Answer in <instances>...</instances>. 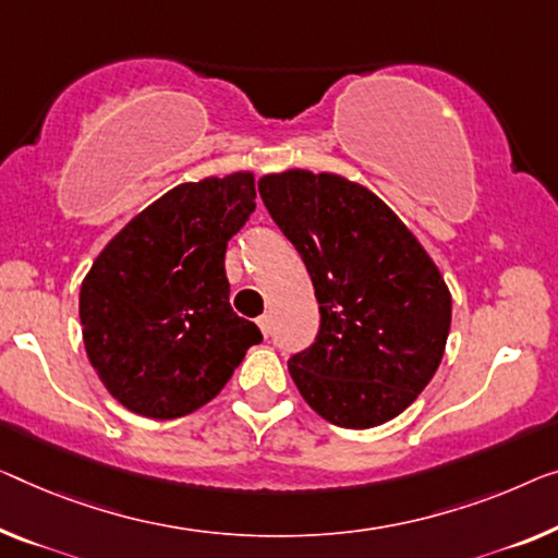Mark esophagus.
<instances>
[{"label":"esophagus","mask_w":558,"mask_h":558,"mask_svg":"<svg viewBox=\"0 0 558 558\" xmlns=\"http://www.w3.org/2000/svg\"><path fill=\"white\" fill-rule=\"evenodd\" d=\"M257 328H260V332H263L265 338L270 336V318H268V315H263V318H257Z\"/></svg>","instance_id":"esophagus-1"}]
</instances>
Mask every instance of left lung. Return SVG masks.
Masks as SVG:
<instances>
[{
	"mask_svg": "<svg viewBox=\"0 0 558 558\" xmlns=\"http://www.w3.org/2000/svg\"><path fill=\"white\" fill-rule=\"evenodd\" d=\"M257 190L301 253L320 330L288 361L305 403L340 428L401 415L430 384L451 330V290L409 226L368 187L288 168Z\"/></svg>",
	"mask_w": 558,
	"mask_h": 558,
	"instance_id": "left-lung-1",
	"label": "left lung"
}]
</instances>
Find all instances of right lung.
<instances>
[{"label":"right lung","instance_id":"obj_1","mask_svg":"<svg viewBox=\"0 0 558 558\" xmlns=\"http://www.w3.org/2000/svg\"><path fill=\"white\" fill-rule=\"evenodd\" d=\"M253 210L251 170L182 182L95 257L80 288L82 340L128 411L170 421L203 409L263 340L230 307L226 276L228 240Z\"/></svg>","mask_w":558,"mask_h":558}]
</instances>
